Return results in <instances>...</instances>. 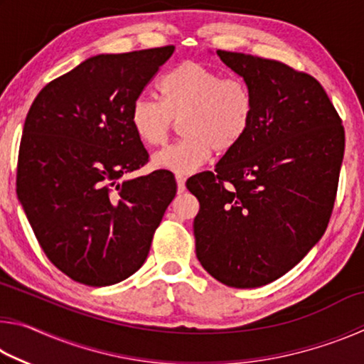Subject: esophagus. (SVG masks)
Segmentation results:
<instances>
[{
  "instance_id": "34e87169",
  "label": "esophagus",
  "mask_w": 364,
  "mask_h": 364,
  "mask_svg": "<svg viewBox=\"0 0 364 364\" xmlns=\"http://www.w3.org/2000/svg\"><path fill=\"white\" fill-rule=\"evenodd\" d=\"M176 184H178V191H180V193H183L184 191V183H186V176L184 175H180V173H176Z\"/></svg>"
}]
</instances>
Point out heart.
I'll list each match as a JSON object with an SVG mask.
<instances>
[{"mask_svg": "<svg viewBox=\"0 0 364 364\" xmlns=\"http://www.w3.org/2000/svg\"><path fill=\"white\" fill-rule=\"evenodd\" d=\"M160 101L147 96L134 100L130 123L141 143L167 144L176 122L183 139L157 152L152 164L176 173H193L212 157L232 151L247 134L254 119V96L241 78L196 60H184L160 78Z\"/></svg>", "mask_w": 364, "mask_h": 364, "instance_id": "heart-1", "label": "heart"}]
</instances>
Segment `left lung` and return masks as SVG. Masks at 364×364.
I'll list each match as a JSON object with an SVG mask.
<instances>
[{
	"label": "left lung",
	"instance_id": "obj_1",
	"mask_svg": "<svg viewBox=\"0 0 364 364\" xmlns=\"http://www.w3.org/2000/svg\"><path fill=\"white\" fill-rule=\"evenodd\" d=\"M217 54L249 85L254 119L213 171L186 181L200 204L196 255L226 286L260 287L292 269L328 228L345 132L316 78L279 60Z\"/></svg>",
	"mask_w": 364,
	"mask_h": 364
}]
</instances>
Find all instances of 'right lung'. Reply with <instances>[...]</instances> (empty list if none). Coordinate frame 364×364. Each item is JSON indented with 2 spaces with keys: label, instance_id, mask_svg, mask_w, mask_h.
<instances>
[{
  "label": "right lung",
  "instance_id": "right-lung-1",
  "mask_svg": "<svg viewBox=\"0 0 364 364\" xmlns=\"http://www.w3.org/2000/svg\"><path fill=\"white\" fill-rule=\"evenodd\" d=\"M175 46L97 54L53 80L23 125L17 197L54 267L86 286L138 271L176 194L175 176L147 164L130 109Z\"/></svg>",
  "mask_w": 364,
  "mask_h": 364
}]
</instances>
